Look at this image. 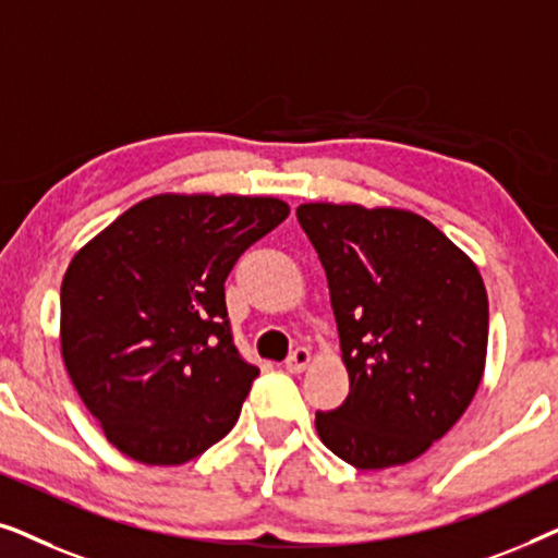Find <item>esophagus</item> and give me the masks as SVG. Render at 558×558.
Instances as JSON below:
<instances>
[{"instance_id":"34e87169","label":"esophagus","mask_w":558,"mask_h":558,"mask_svg":"<svg viewBox=\"0 0 558 558\" xmlns=\"http://www.w3.org/2000/svg\"><path fill=\"white\" fill-rule=\"evenodd\" d=\"M310 361H312V355H310L307 348H294L284 361V368L289 373H302L310 365Z\"/></svg>"}]
</instances>
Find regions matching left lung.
<instances>
[{"mask_svg": "<svg viewBox=\"0 0 558 558\" xmlns=\"http://www.w3.org/2000/svg\"><path fill=\"white\" fill-rule=\"evenodd\" d=\"M296 220L330 287L348 399L317 411L323 445L361 470L416 460L470 407L487 353L477 266L409 210L310 203Z\"/></svg>", "mask_w": 558, "mask_h": 558, "instance_id": "1", "label": "left lung"}]
</instances>
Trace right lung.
Listing matches in <instances>:
<instances>
[{
	"mask_svg": "<svg viewBox=\"0 0 558 558\" xmlns=\"http://www.w3.org/2000/svg\"><path fill=\"white\" fill-rule=\"evenodd\" d=\"M287 216L277 197L155 195L73 256L63 361L119 452L182 464L239 422L258 365L235 348L223 284Z\"/></svg>",
	"mask_w": 558,
	"mask_h": 558,
	"instance_id": "add662e5",
	"label": "right lung"
}]
</instances>
